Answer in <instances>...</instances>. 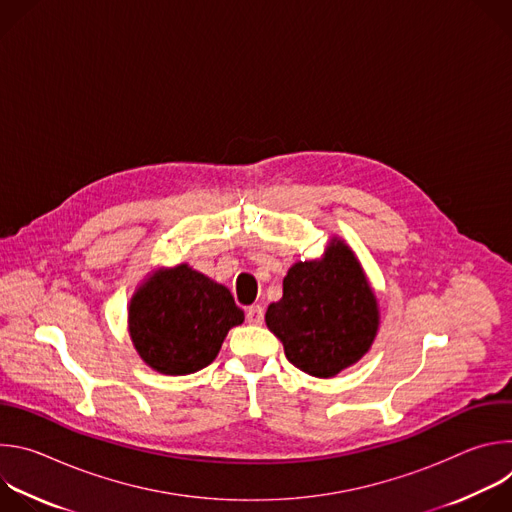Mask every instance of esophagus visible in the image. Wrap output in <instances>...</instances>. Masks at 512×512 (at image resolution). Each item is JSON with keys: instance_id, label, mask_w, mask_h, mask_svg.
Returning <instances> with one entry per match:
<instances>
[{"instance_id": "esophagus-1", "label": "esophagus", "mask_w": 512, "mask_h": 512, "mask_svg": "<svg viewBox=\"0 0 512 512\" xmlns=\"http://www.w3.org/2000/svg\"><path fill=\"white\" fill-rule=\"evenodd\" d=\"M263 316H265V312H263L261 306L247 308V322L249 324H263Z\"/></svg>"}]
</instances>
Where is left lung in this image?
<instances>
[{
  "label": "left lung",
  "mask_w": 512,
  "mask_h": 512,
  "mask_svg": "<svg viewBox=\"0 0 512 512\" xmlns=\"http://www.w3.org/2000/svg\"><path fill=\"white\" fill-rule=\"evenodd\" d=\"M265 324L294 367L332 379L371 350L381 312L358 257L332 237L320 259L287 269L283 296L269 304Z\"/></svg>",
  "instance_id": "left-lung-1"
}]
</instances>
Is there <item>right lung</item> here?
I'll return each instance as SVG.
<instances>
[{
    "mask_svg": "<svg viewBox=\"0 0 512 512\" xmlns=\"http://www.w3.org/2000/svg\"><path fill=\"white\" fill-rule=\"evenodd\" d=\"M243 320L231 291L188 263L152 271L127 308V328L139 358L170 377L208 367L229 330Z\"/></svg>",
    "mask_w": 512,
    "mask_h": 512,
    "instance_id": "obj_1",
    "label": "right lung"
}]
</instances>
